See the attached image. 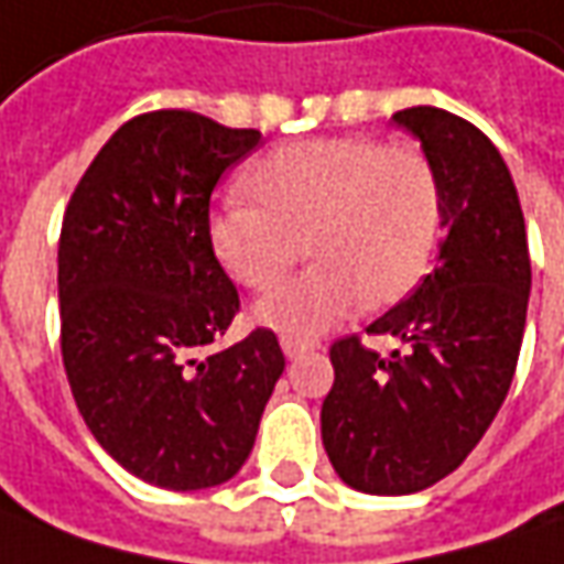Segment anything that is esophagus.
<instances>
[{
	"label": "esophagus",
	"mask_w": 564,
	"mask_h": 564,
	"mask_svg": "<svg viewBox=\"0 0 564 564\" xmlns=\"http://www.w3.org/2000/svg\"><path fill=\"white\" fill-rule=\"evenodd\" d=\"M315 343L312 340H300V337H281V349L286 359H296V356H302V352H308Z\"/></svg>",
	"instance_id": "esophagus-1"
}]
</instances>
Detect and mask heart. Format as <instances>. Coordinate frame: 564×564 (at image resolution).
Returning <instances> with one entry per match:
<instances>
[{
	"label": "heart",
	"mask_w": 564,
	"mask_h": 564,
	"mask_svg": "<svg viewBox=\"0 0 564 564\" xmlns=\"http://www.w3.org/2000/svg\"><path fill=\"white\" fill-rule=\"evenodd\" d=\"M246 193L212 218V246L227 274L262 290L300 259L302 274L256 302V318L286 337H315L365 302L402 300L437 249L443 196L415 143L327 137L268 152L249 167Z\"/></svg>",
	"instance_id": "b5f03b06"
}]
</instances>
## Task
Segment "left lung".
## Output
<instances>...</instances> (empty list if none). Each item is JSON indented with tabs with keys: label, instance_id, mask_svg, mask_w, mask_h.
I'll use <instances>...</instances> for the list:
<instances>
[{
	"label": "left lung",
	"instance_id": "8db88e82",
	"mask_svg": "<svg viewBox=\"0 0 564 564\" xmlns=\"http://www.w3.org/2000/svg\"><path fill=\"white\" fill-rule=\"evenodd\" d=\"M437 171L443 243L409 300L368 324L405 346L380 356L359 334L330 346L334 387L321 440L334 471L361 494H417L468 458L499 412L524 337L531 256L512 174L471 121L402 108Z\"/></svg>",
	"mask_w": 564,
	"mask_h": 564
}]
</instances>
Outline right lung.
Listing matches in <instances>:
<instances>
[{
    "instance_id": "1",
    "label": "right lung",
    "mask_w": 564,
    "mask_h": 564,
    "mask_svg": "<svg viewBox=\"0 0 564 564\" xmlns=\"http://www.w3.org/2000/svg\"><path fill=\"white\" fill-rule=\"evenodd\" d=\"M259 130L186 108L121 124L74 186L58 240L62 361L99 446L133 477L203 490L243 468L283 375L278 334L215 349L240 293L208 203Z\"/></svg>"
}]
</instances>
